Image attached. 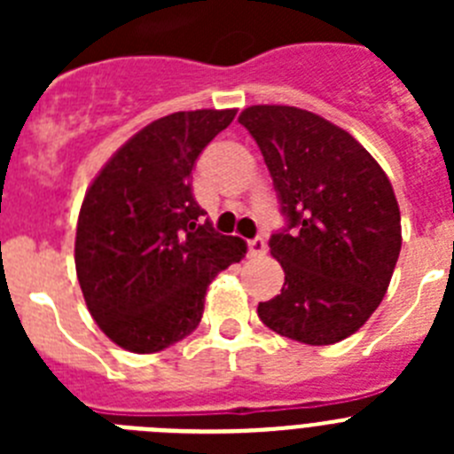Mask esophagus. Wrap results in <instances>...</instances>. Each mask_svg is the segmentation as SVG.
<instances>
[{
  "label": "esophagus",
  "mask_w": 454,
  "mask_h": 454,
  "mask_svg": "<svg viewBox=\"0 0 454 454\" xmlns=\"http://www.w3.org/2000/svg\"><path fill=\"white\" fill-rule=\"evenodd\" d=\"M247 252H250V256L266 254V240H263L262 236H256V239H250V240H247Z\"/></svg>",
  "instance_id": "obj_1"
}]
</instances>
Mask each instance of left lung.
<instances>
[{
    "mask_svg": "<svg viewBox=\"0 0 454 454\" xmlns=\"http://www.w3.org/2000/svg\"><path fill=\"white\" fill-rule=\"evenodd\" d=\"M270 170L286 227L270 236L279 295L259 302L266 327L332 346L372 316L398 262L400 208L380 163L311 111L262 104L239 115Z\"/></svg>",
    "mask_w": 454,
    "mask_h": 454,
    "instance_id": "obj_1",
    "label": "left lung"
}]
</instances>
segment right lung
I'll list each match as a JSON object with an SVG mask.
<instances>
[{
  "instance_id": "obj_1",
  "label": "right lung",
  "mask_w": 454,
  "mask_h": 454,
  "mask_svg": "<svg viewBox=\"0 0 454 454\" xmlns=\"http://www.w3.org/2000/svg\"><path fill=\"white\" fill-rule=\"evenodd\" d=\"M234 108L154 120L111 156L83 198L74 263L88 311L120 348L159 352L198 327L207 286L246 256L192 198V168Z\"/></svg>"
}]
</instances>
